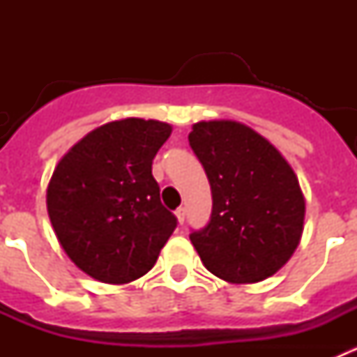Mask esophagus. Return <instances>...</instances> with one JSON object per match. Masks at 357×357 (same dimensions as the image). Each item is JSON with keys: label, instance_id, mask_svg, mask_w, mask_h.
Instances as JSON below:
<instances>
[{"label": "esophagus", "instance_id": "1", "mask_svg": "<svg viewBox=\"0 0 357 357\" xmlns=\"http://www.w3.org/2000/svg\"><path fill=\"white\" fill-rule=\"evenodd\" d=\"M175 216H176V222L182 225V223H184V220H185V209H184V207H178V209L175 211Z\"/></svg>", "mask_w": 357, "mask_h": 357}]
</instances>
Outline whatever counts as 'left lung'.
Returning <instances> with one entry per match:
<instances>
[{
  "instance_id": "left-lung-1",
  "label": "left lung",
  "mask_w": 357,
  "mask_h": 357,
  "mask_svg": "<svg viewBox=\"0 0 357 357\" xmlns=\"http://www.w3.org/2000/svg\"><path fill=\"white\" fill-rule=\"evenodd\" d=\"M188 139L213 195L211 222L189 234L204 266L232 284L272 277L304 230L305 200L293 168L263 135L230 119L195 123Z\"/></svg>"
}]
</instances>
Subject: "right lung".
Returning a JSON list of instances; mask_svg holds the SVG:
<instances>
[{
    "mask_svg": "<svg viewBox=\"0 0 357 357\" xmlns=\"http://www.w3.org/2000/svg\"><path fill=\"white\" fill-rule=\"evenodd\" d=\"M172 125L110 121L84 135L59 160L46 191L50 222L82 272L107 284L148 273L176 227L160 204L151 160Z\"/></svg>",
    "mask_w": 357,
    "mask_h": 357,
    "instance_id": "obj_1",
    "label": "right lung"
}]
</instances>
